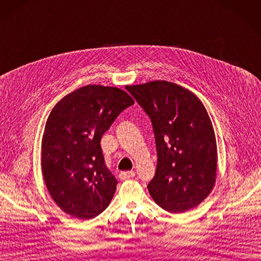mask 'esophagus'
<instances>
[{
    "instance_id": "obj_1",
    "label": "esophagus",
    "mask_w": 261,
    "mask_h": 261,
    "mask_svg": "<svg viewBox=\"0 0 261 261\" xmlns=\"http://www.w3.org/2000/svg\"><path fill=\"white\" fill-rule=\"evenodd\" d=\"M136 175V173L133 171H126V172H120L119 174V178L121 179V181H124V179H128L131 178Z\"/></svg>"
}]
</instances>
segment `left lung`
Segmentation results:
<instances>
[{"label":"left lung","instance_id":"8db88e82","mask_svg":"<svg viewBox=\"0 0 261 261\" xmlns=\"http://www.w3.org/2000/svg\"><path fill=\"white\" fill-rule=\"evenodd\" d=\"M125 88L148 113L154 131L158 163L150 195L170 213L194 208L211 194L217 170L215 132L203 102L165 80Z\"/></svg>","mask_w":261,"mask_h":261}]
</instances>
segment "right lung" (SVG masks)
Returning <instances> with one entry per match:
<instances>
[{
  "label": "right lung",
  "mask_w": 261,
  "mask_h": 261,
  "mask_svg": "<svg viewBox=\"0 0 261 261\" xmlns=\"http://www.w3.org/2000/svg\"><path fill=\"white\" fill-rule=\"evenodd\" d=\"M133 103L117 87L88 85L51 109L42 139V173L51 198L68 215L90 219L110 204L118 182L106 168L100 140Z\"/></svg>",
  "instance_id": "add662e5"
}]
</instances>
